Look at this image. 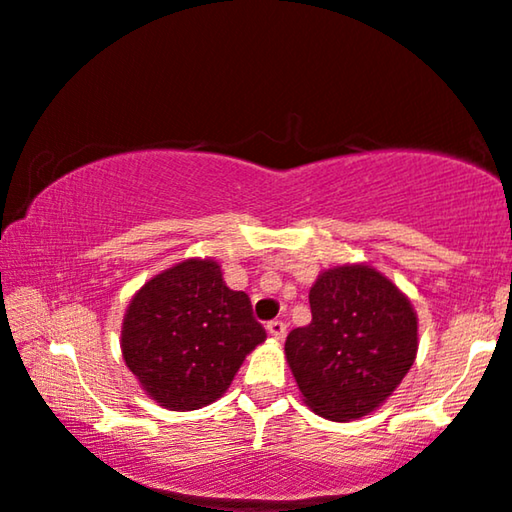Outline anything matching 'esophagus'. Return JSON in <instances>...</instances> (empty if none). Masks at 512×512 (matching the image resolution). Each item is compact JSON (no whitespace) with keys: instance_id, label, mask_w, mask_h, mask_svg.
I'll return each instance as SVG.
<instances>
[{"instance_id":"esophagus-1","label":"esophagus","mask_w":512,"mask_h":512,"mask_svg":"<svg viewBox=\"0 0 512 512\" xmlns=\"http://www.w3.org/2000/svg\"><path fill=\"white\" fill-rule=\"evenodd\" d=\"M268 334L275 338V341H284V336H287V324H284L282 320L268 322Z\"/></svg>"}]
</instances>
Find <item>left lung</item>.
<instances>
[{
	"instance_id": "8db88e82",
	"label": "left lung",
	"mask_w": 512,
	"mask_h": 512,
	"mask_svg": "<svg viewBox=\"0 0 512 512\" xmlns=\"http://www.w3.org/2000/svg\"><path fill=\"white\" fill-rule=\"evenodd\" d=\"M308 298L313 320L284 343L305 407L343 423L371 414L416 360L414 305L369 263L322 270Z\"/></svg>"
}]
</instances>
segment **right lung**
I'll return each instance as SVG.
<instances>
[{"label":"right lung","instance_id":"1","mask_svg":"<svg viewBox=\"0 0 512 512\" xmlns=\"http://www.w3.org/2000/svg\"><path fill=\"white\" fill-rule=\"evenodd\" d=\"M265 341L244 291L225 287L214 258H185L129 301L122 357L150 400L192 411L223 397L244 357Z\"/></svg>","mask_w":512,"mask_h":512}]
</instances>
